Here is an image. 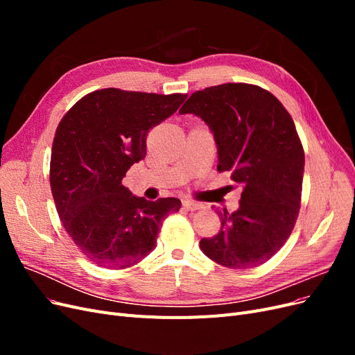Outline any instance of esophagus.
Masks as SVG:
<instances>
[{"instance_id":"obj_1","label":"esophagus","mask_w":355,"mask_h":355,"mask_svg":"<svg viewBox=\"0 0 355 355\" xmlns=\"http://www.w3.org/2000/svg\"><path fill=\"white\" fill-rule=\"evenodd\" d=\"M182 204H184V207H185L187 210H191V211H194V210L201 209V204H200V202H197V201H192V200H188V198L182 201Z\"/></svg>"}]
</instances>
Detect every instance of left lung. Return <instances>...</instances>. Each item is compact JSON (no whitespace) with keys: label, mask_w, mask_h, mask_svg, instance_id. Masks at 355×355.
<instances>
[{"label":"left lung","mask_w":355,"mask_h":355,"mask_svg":"<svg viewBox=\"0 0 355 355\" xmlns=\"http://www.w3.org/2000/svg\"><path fill=\"white\" fill-rule=\"evenodd\" d=\"M206 123L218 148V170L241 187L240 207L216 210L220 231L200 249L231 270L259 266L282 249L299 214L305 167L292 116L257 85L228 83L196 92L179 110Z\"/></svg>","instance_id":"1"}]
</instances>
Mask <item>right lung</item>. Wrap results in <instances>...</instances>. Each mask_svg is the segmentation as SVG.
Instances as JSON below:
<instances>
[{
	"mask_svg": "<svg viewBox=\"0 0 355 355\" xmlns=\"http://www.w3.org/2000/svg\"><path fill=\"white\" fill-rule=\"evenodd\" d=\"M187 94L102 89L62 118L51 148L50 187L59 218L80 252L102 268L133 266L155 249L161 223L180 200L148 201L121 180L146 155V136Z\"/></svg>",
	"mask_w": 355,
	"mask_h": 355,
	"instance_id": "add662e5",
	"label": "right lung"
}]
</instances>
